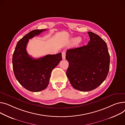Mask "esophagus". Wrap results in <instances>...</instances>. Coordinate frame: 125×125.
<instances>
[{"label": "esophagus", "instance_id": "esophagus-1", "mask_svg": "<svg viewBox=\"0 0 125 125\" xmlns=\"http://www.w3.org/2000/svg\"><path fill=\"white\" fill-rule=\"evenodd\" d=\"M62 56L63 59H65V56H66V52H63L62 53Z\"/></svg>", "mask_w": 125, "mask_h": 125}]
</instances>
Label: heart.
I'll use <instances>...</instances> for the list:
<instances>
[{
	"mask_svg": "<svg viewBox=\"0 0 125 125\" xmlns=\"http://www.w3.org/2000/svg\"><path fill=\"white\" fill-rule=\"evenodd\" d=\"M81 41V38L80 37H76L72 39L71 41V43L73 45H76L79 43Z\"/></svg>",
	"mask_w": 125,
	"mask_h": 125,
	"instance_id": "b5f03b06",
	"label": "heart"
}]
</instances>
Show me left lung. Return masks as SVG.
<instances>
[{
	"instance_id": "1",
	"label": "left lung",
	"mask_w": 125,
	"mask_h": 125,
	"mask_svg": "<svg viewBox=\"0 0 125 125\" xmlns=\"http://www.w3.org/2000/svg\"><path fill=\"white\" fill-rule=\"evenodd\" d=\"M87 45L68 49L66 59L69 62L66 75L73 87L82 91L93 90L106 79L110 69V57L105 41L88 31Z\"/></svg>"
}]
</instances>
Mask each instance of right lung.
I'll list each match as a JSON object with an SVG mask.
<instances>
[{
    "label": "right lung",
    "instance_id": "obj_1",
    "mask_svg": "<svg viewBox=\"0 0 125 125\" xmlns=\"http://www.w3.org/2000/svg\"><path fill=\"white\" fill-rule=\"evenodd\" d=\"M46 30H35L18 42L12 56V66L16 79L26 89L39 92L47 88L52 70L62 60V53L47 55L35 59L27 53L29 40Z\"/></svg>",
    "mask_w": 125,
    "mask_h": 125
}]
</instances>
